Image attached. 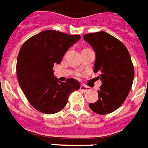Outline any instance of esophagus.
I'll return each instance as SVG.
<instances>
[{"instance_id":"1","label":"esophagus","mask_w":148,"mask_h":148,"mask_svg":"<svg viewBox=\"0 0 148 148\" xmlns=\"http://www.w3.org/2000/svg\"><path fill=\"white\" fill-rule=\"evenodd\" d=\"M89 90V88L87 87V86H85V85H81L80 87V91H82V92H87V91Z\"/></svg>"}]
</instances>
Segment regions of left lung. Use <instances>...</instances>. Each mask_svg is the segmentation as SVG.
Wrapping results in <instances>:
<instances>
[{"label": "left lung", "instance_id": "obj_1", "mask_svg": "<svg viewBox=\"0 0 148 148\" xmlns=\"http://www.w3.org/2000/svg\"><path fill=\"white\" fill-rule=\"evenodd\" d=\"M83 38L96 52L94 73H99L102 82L99 99L89 108L96 114H108L121 107L131 89L134 78L131 57L124 44L104 31Z\"/></svg>", "mask_w": 148, "mask_h": 148}]
</instances>
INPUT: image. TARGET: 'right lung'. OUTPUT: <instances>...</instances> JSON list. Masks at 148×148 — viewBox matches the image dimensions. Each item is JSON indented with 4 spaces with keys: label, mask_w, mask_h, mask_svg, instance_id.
<instances>
[{
    "label": "right lung",
    "mask_w": 148,
    "mask_h": 148,
    "mask_svg": "<svg viewBox=\"0 0 148 148\" xmlns=\"http://www.w3.org/2000/svg\"><path fill=\"white\" fill-rule=\"evenodd\" d=\"M79 35H70L56 30H45L33 36L22 45L16 63L18 84L33 107L46 114L64 108L70 94L80 88L74 78L60 82L54 76L53 66L62 58Z\"/></svg>",
    "instance_id": "add662e5"
}]
</instances>
